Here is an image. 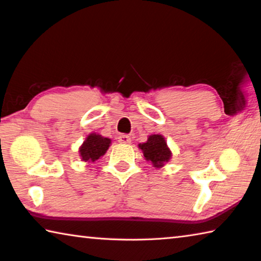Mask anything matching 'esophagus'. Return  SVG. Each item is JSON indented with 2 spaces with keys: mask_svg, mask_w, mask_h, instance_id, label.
Here are the masks:
<instances>
[{
  "mask_svg": "<svg viewBox=\"0 0 261 261\" xmlns=\"http://www.w3.org/2000/svg\"><path fill=\"white\" fill-rule=\"evenodd\" d=\"M118 141L122 144H130L131 137L129 135H121V136H118Z\"/></svg>",
  "mask_w": 261,
  "mask_h": 261,
  "instance_id": "1",
  "label": "esophagus"
}]
</instances>
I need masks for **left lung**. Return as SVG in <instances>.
<instances>
[{"mask_svg": "<svg viewBox=\"0 0 261 261\" xmlns=\"http://www.w3.org/2000/svg\"><path fill=\"white\" fill-rule=\"evenodd\" d=\"M147 161H151L154 167H162L163 163L169 161L171 153L167 147V143L161 135H152L146 143L139 144Z\"/></svg>", "mask_w": 261, "mask_h": 261, "instance_id": "obj_1", "label": "left lung"}]
</instances>
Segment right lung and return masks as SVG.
Instances as JSON below:
<instances>
[{
	"label": "right lung",
	"mask_w": 261,
	"mask_h": 261,
	"mask_svg": "<svg viewBox=\"0 0 261 261\" xmlns=\"http://www.w3.org/2000/svg\"><path fill=\"white\" fill-rule=\"evenodd\" d=\"M110 144V139L105 137L91 134L81 147V156L85 162H94L99 160L107 151Z\"/></svg>",
	"instance_id": "add662e5"
}]
</instances>
